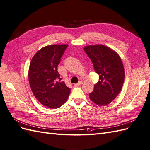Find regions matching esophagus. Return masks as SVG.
<instances>
[{"label": "esophagus", "instance_id": "esophagus-1", "mask_svg": "<svg viewBox=\"0 0 150 150\" xmlns=\"http://www.w3.org/2000/svg\"><path fill=\"white\" fill-rule=\"evenodd\" d=\"M82 83H83V82L81 80V81H79L78 83H75V87H78V86H81L82 84Z\"/></svg>", "mask_w": 150, "mask_h": 150}]
</instances>
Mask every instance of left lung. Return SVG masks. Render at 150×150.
I'll list each match as a JSON object with an SVG mask.
<instances>
[{"label":"left lung","mask_w":150,"mask_h":150,"mask_svg":"<svg viewBox=\"0 0 150 150\" xmlns=\"http://www.w3.org/2000/svg\"><path fill=\"white\" fill-rule=\"evenodd\" d=\"M93 63L99 80L94 85L91 100L98 106H106L120 93L125 79L124 65L120 56L104 45H87L83 48Z\"/></svg>","instance_id":"obj_1"}]
</instances>
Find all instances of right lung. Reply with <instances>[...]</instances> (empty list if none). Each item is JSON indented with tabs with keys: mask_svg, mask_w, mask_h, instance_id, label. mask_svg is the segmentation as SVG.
<instances>
[{
	"mask_svg": "<svg viewBox=\"0 0 150 150\" xmlns=\"http://www.w3.org/2000/svg\"><path fill=\"white\" fill-rule=\"evenodd\" d=\"M68 44H54L42 47L33 56L30 64L28 80L33 93L42 105L59 108L67 101L70 89L61 78L57 66Z\"/></svg>",
	"mask_w": 150,
	"mask_h": 150,
	"instance_id": "obj_1",
	"label": "right lung"
}]
</instances>
